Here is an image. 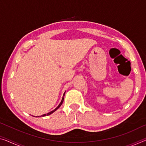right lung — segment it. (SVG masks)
<instances>
[{"mask_svg":"<svg viewBox=\"0 0 146 146\" xmlns=\"http://www.w3.org/2000/svg\"><path fill=\"white\" fill-rule=\"evenodd\" d=\"M64 94H65V92H64V95H63V96H62V100H61V101H60V104L58 105V106L55 109H54L53 110V111H50V112H49V113H45V114H44V115H42L41 116H40V117H44V116H46V115H50V114H51V113H53V112H55L56 110H57L58 109V108H59V107L61 106L62 105V102H63V100H64ZM34 117H35V116H34ZM36 117H39V116H36Z\"/></svg>","mask_w":146,"mask_h":146,"instance_id":"right-lung-1","label":"right lung"}]
</instances>
